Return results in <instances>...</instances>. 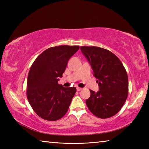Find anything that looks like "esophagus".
<instances>
[{
    "instance_id": "1",
    "label": "esophagus",
    "mask_w": 149,
    "mask_h": 149,
    "mask_svg": "<svg viewBox=\"0 0 149 149\" xmlns=\"http://www.w3.org/2000/svg\"><path fill=\"white\" fill-rule=\"evenodd\" d=\"M76 89H77V91H79L82 90V88H81V87H77Z\"/></svg>"
}]
</instances>
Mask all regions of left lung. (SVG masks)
Here are the masks:
<instances>
[{
	"label": "left lung",
	"mask_w": 149,
	"mask_h": 149,
	"mask_svg": "<svg viewBox=\"0 0 149 149\" xmlns=\"http://www.w3.org/2000/svg\"><path fill=\"white\" fill-rule=\"evenodd\" d=\"M99 83V90H90L86 104L100 118L114 116L123 107L128 95L127 72L119 58L108 50L97 47H81Z\"/></svg>",
	"instance_id": "left-lung-1"
}]
</instances>
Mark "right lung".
Segmentation results:
<instances>
[{
  "instance_id": "1",
  "label": "right lung",
  "mask_w": 149,
  "mask_h": 149,
  "mask_svg": "<svg viewBox=\"0 0 149 149\" xmlns=\"http://www.w3.org/2000/svg\"><path fill=\"white\" fill-rule=\"evenodd\" d=\"M79 46L49 48L33 63L27 77V97L35 113L49 121L60 119L68 110L76 88L59 85L69 59Z\"/></svg>"
}]
</instances>
